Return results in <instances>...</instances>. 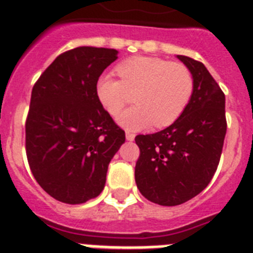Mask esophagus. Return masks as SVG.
<instances>
[{"label":"esophagus","instance_id":"34e87169","mask_svg":"<svg viewBox=\"0 0 253 253\" xmlns=\"http://www.w3.org/2000/svg\"><path fill=\"white\" fill-rule=\"evenodd\" d=\"M125 138H126V140H129V142H133L134 138H135V135H134L133 133H129L128 131V133L125 134Z\"/></svg>","mask_w":253,"mask_h":253}]
</instances>
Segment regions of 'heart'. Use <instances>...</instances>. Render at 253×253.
<instances>
[{"label":"heart","mask_w":253,"mask_h":253,"mask_svg":"<svg viewBox=\"0 0 253 253\" xmlns=\"http://www.w3.org/2000/svg\"><path fill=\"white\" fill-rule=\"evenodd\" d=\"M120 80L104 75L96 84L100 104L111 116H118L135 95L137 106L119 116L128 130L166 128L182 115L193 96L194 80L180 63L153 57H133L116 67Z\"/></svg>","instance_id":"b5f03b06"}]
</instances>
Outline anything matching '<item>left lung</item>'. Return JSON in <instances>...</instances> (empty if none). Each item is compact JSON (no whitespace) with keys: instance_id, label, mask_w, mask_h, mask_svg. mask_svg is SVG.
Returning <instances> with one entry per match:
<instances>
[{"instance_id":"8db88e82","label":"left lung","mask_w":253,"mask_h":253,"mask_svg":"<svg viewBox=\"0 0 253 253\" xmlns=\"http://www.w3.org/2000/svg\"><path fill=\"white\" fill-rule=\"evenodd\" d=\"M194 80L193 96L182 115L163 130L137 135L140 156L135 182L149 202L175 207L200 194L218 167L227 122L225 96L207 67L176 55Z\"/></svg>"}]
</instances>
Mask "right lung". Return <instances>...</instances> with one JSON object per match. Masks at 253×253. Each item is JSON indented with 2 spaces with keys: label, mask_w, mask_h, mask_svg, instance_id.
Returning <instances> with one entry per match:
<instances>
[{
  "label": "right lung",
  "mask_w": 253,
  "mask_h": 253,
  "mask_svg": "<svg viewBox=\"0 0 253 253\" xmlns=\"http://www.w3.org/2000/svg\"><path fill=\"white\" fill-rule=\"evenodd\" d=\"M116 49L78 46L58 55L31 91L26 156L38 184L55 200L84 204L105 187L109 163L125 142L96 95Z\"/></svg>",
  "instance_id": "obj_1"
}]
</instances>
